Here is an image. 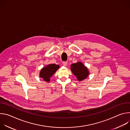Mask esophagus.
Instances as JSON below:
<instances>
[{
	"label": "esophagus",
	"instance_id": "esophagus-1",
	"mask_svg": "<svg viewBox=\"0 0 130 130\" xmlns=\"http://www.w3.org/2000/svg\"><path fill=\"white\" fill-rule=\"evenodd\" d=\"M63 65H64V66H66L67 65V62H64L63 63Z\"/></svg>",
	"mask_w": 130,
	"mask_h": 130
}]
</instances>
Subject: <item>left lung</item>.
Segmentation results:
<instances>
[{"label":"left lung","instance_id":"8db88e82","mask_svg":"<svg viewBox=\"0 0 130 130\" xmlns=\"http://www.w3.org/2000/svg\"><path fill=\"white\" fill-rule=\"evenodd\" d=\"M70 69L79 81H82L86 79L89 74L88 68L81 62L71 64Z\"/></svg>","mask_w":130,"mask_h":130}]
</instances>
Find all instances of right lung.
<instances>
[{
    "label": "right lung",
    "instance_id": "obj_1",
    "mask_svg": "<svg viewBox=\"0 0 130 130\" xmlns=\"http://www.w3.org/2000/svg\"><path fill=\"white\" fill-rule=\"evenodd\" d=\"M60 68V66L55 64H49L41 69L40 72V77L44 81L49 82L50 77Z\"/></svg>",
    "mask_w": 130,
    "mask_h": 130
}]
</instances>
